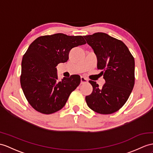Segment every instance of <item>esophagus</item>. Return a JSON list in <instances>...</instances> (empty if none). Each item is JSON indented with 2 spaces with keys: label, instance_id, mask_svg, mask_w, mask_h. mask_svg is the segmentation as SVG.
Returning a JSON list of instances; mask_svg holds the SVG:
<instances>
[{
  "label": "esophagus",
  "instance_id": "esophagus-1",
  "mask_svg": "<svg viewBox=\"0 0 153 153\" xmlns=\"http://www.w3.org/2000/svg\"><path fill=\"white\" fill-rule=\"evenodd\" d=\"M88 82V80L87 79H85V78H84V76H81V78H80V84H81L87 83Z\"/></svg>",
  "mask_w": 153,
  "mask_h": 153
}]
</instances>
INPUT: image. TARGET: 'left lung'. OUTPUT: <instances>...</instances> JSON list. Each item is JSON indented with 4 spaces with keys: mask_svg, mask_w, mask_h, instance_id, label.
<instances>
[{
    "mask_svg": "<svg viewBox=\"0 0 153 153\" xmlns=\"http://www.w3.org/2000/svg\"><path fill=\"white\" fill-rule=\"evenodd\" d=\"M97 59V69L106 83L99 88L96 82L89 80L91 94L85 97L89 108L101 114H110L123 106L134 85V58L121 40L102 32L84 36Z\"/></svg>",
    "mask_w": 153,
    "mask_h": 153,
    "instance_id": "left-lung-1",
    "label": "left lung"
}]
</instances>
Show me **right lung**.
I'll return each mask as SVG.
<instances>
[{
  "label": "right lung",
  "mask_w": 153,
  "mask_h": 153,
  "mask_svg": "<svg viewBox=\"0 0 153 153\" xmlns=\"http://www.w3.org/2000/svg\"><path fill=\"white\" fill-rule=\"evenodd\" d=\"M86 43L83 36L58 33L40 36L30 45L21 63V85L33 109L51 114L61 110L80 83V76L58 79L56 66L68 60L73 48Z\"/></svg>",
  "instance_id": "obj_1"
}]
</instances>
